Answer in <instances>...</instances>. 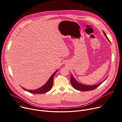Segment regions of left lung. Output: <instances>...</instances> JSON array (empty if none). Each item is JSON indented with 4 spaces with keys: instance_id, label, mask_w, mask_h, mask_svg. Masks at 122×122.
Wrapping results in <instances>:
<instances>
[{
    "instance_id": "8db88e82",
    "label": "left lung",
    "mask_w": 122,
    "mask_h": 122,
    "mask_svg": "<svg viewBox=\"0 0 122 122\" xmlns=\"http://www.w3.org/2000/svg\"><path fill=\"white\" fill-rule=\"evenodd\" d=\"M104 34H105L106 37L109 40V39L107 38L106 33L103 31ZM109 41L110 42V41L109 40ZM107 78L105 79V80ZM105 80H104V81H105ZM71 84L72 85V86L74 88H75V89L77 90H79L80 91H92L93 90H94L95 89L97 88L98 86H99L103 82H102L101 83L97 84V85H93V86H88V85H85L82 84H80L79 83H78V82H77L75 80V79L74 78L73 76L72 75H71Z\"/></svg>"
}]
</instances>
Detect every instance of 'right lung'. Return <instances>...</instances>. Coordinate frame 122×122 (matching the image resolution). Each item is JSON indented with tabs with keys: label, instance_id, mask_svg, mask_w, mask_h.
<instances>
[{
	"label": "right lung",
	"instance_id": "right-lung-1",
	"mask_svg": "<svg viewBox=\"0 0 122 122\" xmlns=\"http://www.w3.org/2000/svg\"><path fill=\"white\" fill-rule=\"evenodd\" d=\"M58 70H57L55 72H54L52 75L50 76L48 80L47 81V82L41 88L36 89V90H26L24 88H22V89L25 90V91H28L31 93H35V94H42V93H46L48 91H49L51 89L52 87L53 86V78L54 76H55L56 73L57 72Z\"/></svg>",
	"mask_w": 122,
	"mask_h": 122
}]
</instances>
